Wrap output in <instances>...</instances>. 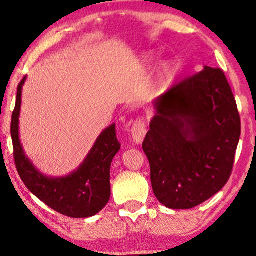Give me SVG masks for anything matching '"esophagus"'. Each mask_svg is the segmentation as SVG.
Listing matches in <instances>:
<instances>
[{"label":"esophagus","instance_id":"obj_1","mask_svg":"<svg viewBox=\"0 0 256 256\" xmlns=\"http://www.w3.org/2000/svg\"><path fill=\"white\" fill-rule=\"evenodd\" d=\"M146 132H147V129H146V124L142 118H138L132 122V138L136 144H140L144 141Z\"/></svg>","mask_w":256,"mask_h":256}]
</instances>
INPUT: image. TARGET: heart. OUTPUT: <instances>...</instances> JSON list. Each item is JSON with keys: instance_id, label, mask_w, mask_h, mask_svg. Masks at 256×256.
Listing matches in <instances>:
<instances>
[{"instance_id": "obj_1", "label": "heart", "mask_w": 256, "mask_h": 256, "mask_svg": "<svg viewBox=\"0 0 256 256\" xmlns=\"http://www.w3.org/2000/svg\"><path fill=\"white\" fill-rule=\"evenodd\" d=\"M156 60V54L155 52H148V54H146L144 56V62L146 63V64H150V63H152ZM172 72H174V67H172V64L170 62H164L162 64L158 67V84H162L164 82L167 81V80L170 78Z\"/></svg>"}]
</instances>
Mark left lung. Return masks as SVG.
<instances>
[{"label": "left lung", "instance_id": "1", "mask_svg": "<svg viewBox=\"0 0 256 256\" xmlns=\"http://www.w3.org/2000/svg\"><path fill=\"white\" fill-rule=\"evenodd\" d=\"M155 115L142 144L155 196L170 209L207 201L230 180L241 122L224 72L204 70L152 102Z\"/></svg>", "mask_w": 256, "mask_h": 256}]
</instances>
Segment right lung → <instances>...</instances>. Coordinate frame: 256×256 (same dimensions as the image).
I'll return each mask as SVG.
<instances>
[{
	"instance_id": "add662e5",
	"label": "right lung",
	"mask_w": 256,
	"mask_h": 256,
	"mask_svg": "<svg viewBox=\"0 0 256 256\" xmlns=\"http://www.w3.org/2000/svg\"><path fill=\"white\" fill-rule=\"evenodd\" d=\"M26 78L24 76L18 87L10 126L15 164L20 176L36 198L60 214L75 218L94 216L110 198V164L121 148L116 138L115 124L100 134L76 170L67 176L44 175L26 156L20 141L18 118Z\"/></svg>"
}]
</instances>
